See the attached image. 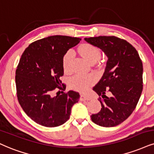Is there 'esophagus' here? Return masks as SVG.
Returning a JSON list of instances; mask_svg holds the SVG:
<instances>
[{
    "instance_id": "34e87169",
    "label": "esophagus",
    "mask_w": 154,
    "mask_h": 154,
    "mask_svg": "<svg viewBox=\"0 0 154 154\" xmlns=\"http://www.w3.org/2000/svg\"><path fill=\"white\" fill-rule=\"evenodd\" d=\"M80 100H81V101H84V100H90V98L88 97V96H84V95H81Z\"/></svg>"
}]
</instances>
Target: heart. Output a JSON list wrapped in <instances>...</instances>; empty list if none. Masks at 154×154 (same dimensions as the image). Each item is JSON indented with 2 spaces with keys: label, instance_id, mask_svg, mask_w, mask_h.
<instances>
[{
  "label": "heart",
  "instance_id": "obj_1",
  "mask_svg": "<svg viewBox=\"0 0 154 154\" xmlns=\"http://www.w3.org/2000/svg\"><path fill=\"white\" fill-rule=\"evenodd\" d=\"M81 56L89 63H95L101 56L100 49L90 43L81 45L79 48ZM73 58V53L68 51L63 57V68L65 72H69ZM96 79L93 75L75 74L70 79V86L80 92H86L95 83Z\"/></svg>",
  "mask_w": 154,
  "mask_h": 154
}]
</instances>
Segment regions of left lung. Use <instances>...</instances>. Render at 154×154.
<instances>
[{
    "mask_svg": "<svg viewBox=\"0 0 154 154\" xmlns=\"http://www.w3.org/2000/svg\"><path fill=\"white\" fill-rule=\"evenodd\" d=\"M85 40L100 48L108 57L103 76L93 88L100 96L101 109L91 118L100 126H116L129 117L141 96L142 61L136 48L124 39L103 35ZM107 92L112 94L111 97L105 96Z\"/></svg>",
    "mask_w": 154,
    "mask_h": 154,
    "instance_id": "8db88e82",
    "label": "left lung"
}]
</instances>
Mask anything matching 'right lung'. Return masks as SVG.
I'll list each match as a JSON object with an SVG mask.
<instances>
[{
    "label": "right lung",
    "instance_id": "1",
    "mask_svg": "<svg viewBox=\"0 0 154 154\" xmlns=\"http://www.w3.org/2000/svg\"><path fill=\"white\" fill-rule=\"evenodd\" d=\"M81 38L52 35L31 43L23 53L16 71L17 98L25 113L45 127L59 126L69 119L71 108L79 100L78 92L63 91L53 96L56 88L65 91L63 57ZM62 84V86L60 85Z\"/></svg>",
    "mask_w": 154,
    "mask_h": 154
}]
</instances>
